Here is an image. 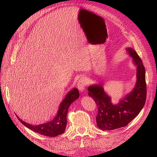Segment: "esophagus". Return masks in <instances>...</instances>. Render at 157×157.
I'll use <instances>...</instances> for the list:
<instances>
[{
    "label": "esophagus",
    "mask_w": 157,
    "mask_h": 157,
    "mask_svg": "<svg viewBox=\"0 0 157 157\" xmlns=\"http://www.w3.org/2000/svg\"><path fill=\"white\" fill-rule=\"evenodd\" d=\"M88 82H87V80L86 78H84L83 77L80 78L78 81V83H77V86H78V88L80 90V91H82V90H84V89L85 88V87L86 86Z\"/></svg>",
    "instance_id": "1"
}]
</instances>
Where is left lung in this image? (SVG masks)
<instances>
[{
	"label": "left lung",
	"instance_id": "left-lung-1",
	"mask_svg": "<svg viewBox=\"0 0 157 157\" xmlns=\"http://www.w3.org/2000/svg\"><path fill=\"white\" fill-rule=\"evenodd\" d=\"M126 50L137 66L136 84L129 94L117 105H113L101 85H93L88 88V95L98 108L97 126L103 130H112L128 125L140 113L146 101L147 85L143 62L134 49L128 48Z\"/></svg>",
	"mask_w": 157,
	"mask_h": 157
}]
</instances>
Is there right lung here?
<instances>
[{
    "instance_id": "add662e5",
    "label": "right lung",
    "mask_w": 157,
    "mask_h": 157,
    "mask_svg": "<svg viewBox=\"0 0 157 157\" xmlns=\"http://www.w3.org/2000/svg\"><path fill=\"white\" fill-rule=\"evenodd\" d=\"M78 97L79 92L77 88H74L70 91L67 94L64 100L61 102L58 114H57L56 117L52 121L44 123V124L32 125L23 121L17 116V117L23 124H24L31 130L43 136L55 137L63 134L65 132L67 122V114L69 107L76 99H77Z\"/></svg>"
}]
</instances>
